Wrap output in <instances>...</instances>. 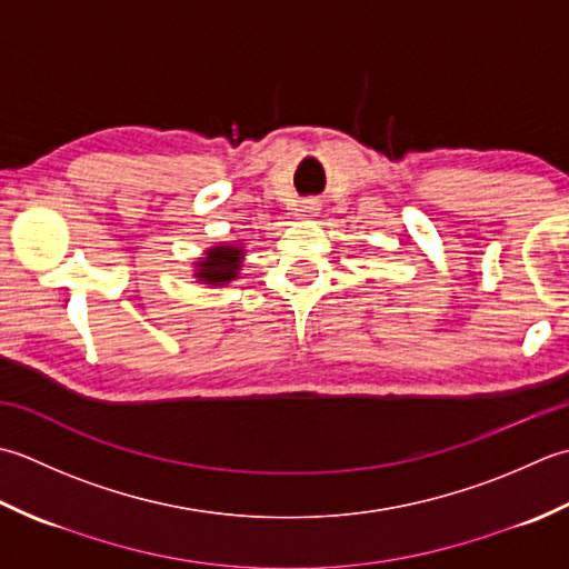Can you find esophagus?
<instances>
[{
	"instance_id": "esophagus-1",
	"label": "esophagus",
	"mask_w": 569,
	"mask_h": 569,
	"mask_svg": "<svg viewBox=\"0 0 569 569\" xmlns=\"http://www.w3.org/2000/svg\"><path fill=\"white\" fill-rule=\"evenodd\" d=\"M297 211H299V216L311 218V216L319 213V203H317V201H301Z\"/></svg>"
}]
</instances>
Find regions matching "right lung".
I'll return each mask as SVG.
<instances>
[{
    "label": "right lung",
    "instance_id": "right-lung-1",
    "mask_svg": "<svg viewBox=\"0 0 569 569\" xmlns=\"http://www.w3.org/2000/svg\"><path fill=\"white\" fill-rule=\"evenodd\" d=\"M242 242L238 246H213L206 250V258H199L196 262V280L203 282V284H211V287H220V284H228L233 282L240 268H242Z\"/></svg>",
    "mask_w": 569,
    "mask_h": 569
}]
</instances>
